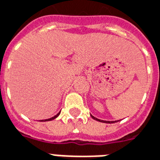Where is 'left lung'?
Segmentation results:
<instances>
[{"instance_id":"obj_1","label":"left lung","mask_w":160,"mask_h":160,"mask_svg":"<svg viewBox=\"0 0 160 160\" xmlns=\"http://www.w3.org/2000/svg\"><path fill=\"white\" fill-rule=\"evenodd\" d=\"M91 116L93 119H95V120H98L99 122H102V123H108V124H112V123H115V122H118L119 120H115V121H107V120H102V119H97L96 117L92 116V114H91Z\"/></svg>"}]
</instances>
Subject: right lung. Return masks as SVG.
Wrapping results in <instances>:
<instances>
[{
  "label": "right lung",
  "instance_id": "obj_1",
  "mask_svg": "<svg viewBox=\"0 0 160 160\" xmlns=\"http://www.w3.org/2000/svg\"><path fill=\"white\" fill-rule=\"evenodd\" d=\"M59 114H60V112H59L58 113H57L56 115H55V116H53V117H52V118H50V119H42V120H41V122H44V121H51V120H53V119H56L57 117L58 116Z\"/></svg>",
  "mask_w": 160,
  "mask_h": 160
}]
</instances>
